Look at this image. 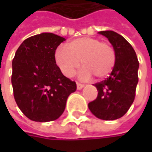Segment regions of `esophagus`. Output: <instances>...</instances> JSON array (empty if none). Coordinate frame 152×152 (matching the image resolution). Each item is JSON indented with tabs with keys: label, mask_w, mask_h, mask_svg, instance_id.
I'll list each match as a JSON object with an SVG mask.
<instances>
[{
	"label": "esophagus",
	"mask_w": 152,
	"mask_h": 152,
	"mask_svg": "<svg viewBox=\"0 0 152 152\" xmlns=\"http://www.w3.org/2000/svg\"><path fill=\"white\" fill-rule=\"evenodd\" d=\"M83 87H84V85H83V84H80L79 82H77V89H78V90H81Z\"/></svg>",
	"instance_id": "obj_1"
}]
</instances>
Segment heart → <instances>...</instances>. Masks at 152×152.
<instances>
[{
    "mask_svg": "<svg viewBox=\"0 0 152 152\" xmlns=\"http://www.w3.org/2000/svg\"><path fill=\"white\" fill-rule=\"evenodd\" d=\"M55 60L61 73L67 77H73L81 61L85 68L81 71L82 79H90L91 75L101 79L109 75L116 63V52L108 43L92 37L78 38L67 43V46L59 47L55 54Z\"/></svg>",
    "mask_w": 152,
    "mask_h": 152,
    "instance_id": "1",
    "label": "heart"
}]
</instances>
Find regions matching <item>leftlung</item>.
Instances as JSON below:
<instances>
[{"mask_svg":"<svg viewBox=\"0 0 152 152\" xmlns=\"http://www.w3.org/2000/svg\"><path fill=\"white\" fill-rule=\"evenodd\" d=\"M99 33L113 45L116 63L108 78L94 85L98 96L88 107L100 119L115 120L122 118L134 102L139 80V61L134 48L122 35L112 30Z\"/></svg>","mask_w":152,"mask_h":152,"instance_id":"1","label":"left lung"}]
</instances>
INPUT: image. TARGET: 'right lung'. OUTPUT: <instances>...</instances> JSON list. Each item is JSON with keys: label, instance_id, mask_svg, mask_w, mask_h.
<instances>
[{"label": "right lung", "instance_id": "add662e5", "mask_svg": "<svg viewBox=\"0 0 152 152\" xmlns=\"http://www.w3.org/2000/svg\"><path fill=\"white\" fill-rule=\"evenodd\" d=\"M65 39L42 33L26 39L12 60V85L18 107L35 122L57 119L63 113L67 97L76 91L75 81L61 73L55 53Z\"/></svg>", "mask_w": 152, "mask_h": 152}]
</instances>
